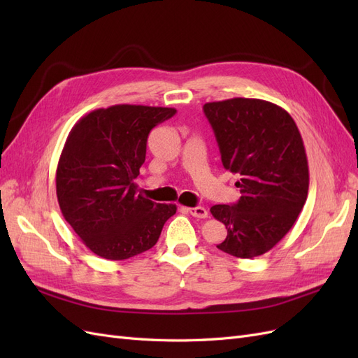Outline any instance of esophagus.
I'll list each match as a JSON object with an SVG mask.
<instances>
[{"instance_id":"34e87169","label":"esophagus","mask_w":358,"mask_h":358,"mask_svg":"<svg viewBox=\"0 0 358 358\" xmlns=\"http://www.w3.org/2000/svg\"><path fill=\"white\" fill-rule=\"evenodd\" d=\"M188 210L192 216H196V218H208V215H209L208 209L201 208V206H197V208H189Z\"/></svg>"}]
</instances>
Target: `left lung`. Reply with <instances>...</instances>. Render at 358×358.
Listing matches in <instances>:
<instances>
[{"label":"left lung","mask_w":358,"mask_h":358,"mask_svg":"<svg viewBox=\"0 0 358 358\" xmlns=\"http://www.w3.org/2000/svg\"><path fill=\"white\" fill-rule=\"evenodd\" d=\"M203 110L220 146L225 170L239 176L242 197L215 204L227 229L216 248L237 258L270 251L294 225L309 189L306 150L287 110L258 99L206 103Z\"/></svg>","instance_id":"left-lung-1"}]
</instances>
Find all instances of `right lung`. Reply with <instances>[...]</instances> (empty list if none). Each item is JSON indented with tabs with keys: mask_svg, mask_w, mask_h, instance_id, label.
<instances>
[{
	"mask_svg": "<svg viewBox=\"0 0 358 358\" xmlns=\"http://www.w3.org/2000/svg\"><path fill=\"white\" fill-rule=\"evenodd\" d=\"M176 113L171 107L116 104L79 119L57 169L64 218L91 251L127 259L152 248L176 204L137 194L150 129Z\"/></svg>",
	"mask_w": 358,
	"mask_h": 358,
	"instance_id": "obj_1",
	"label": "right lung"
}]
</instances>
